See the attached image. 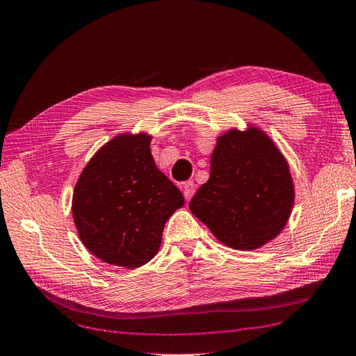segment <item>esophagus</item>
Instances as JSON below:
<instances>
[{
	"mask_svg": "<svg viewBox=\"0 0 356 356\" xmlns=\"http://www.w3.org/2000/svg\"><path fill=\"white\" fill-rule=\"evenodd\" d=\"M195 183L193 181H187V183L183 186V193H184V198L189 201L192 198L193 193H195Z\"/></svg>",
	"mask_w": 356,
	"mask_h": 356,
	"instance_id": "esophagus-1",
	"label": "esophagus"
}]
</instances>
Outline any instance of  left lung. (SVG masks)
Wrapping results in <instances>:
<instances>
[{"instance_id":"obj_1","label":"left lung","mask_w":356,"mask_h":356,"mask_svg":"<svg viewBox=\"0 0 356 356\" xmlns=\"http://www.w3.org/2000/svg\"><path fill=\"white\" fill-rule=\"evenodd\" d=\"M294 204L286 159L257 127L218 136L209 179L189 209L221 243L251 251L277 237Z\"/></svg>"}]
</instances>
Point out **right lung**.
Wrapping results in <instances>:
<instances>
[{"label": "right lung", "instance_id": "1", "mask_svg": "<svg viewBox=\"0 0 356 356\" xmlns=\"http://www.w3.org/2000/svg\"><path fill=\"white\" fill-rule=\"evenodd\" d=\"M147 133L115 136L74 187L72 218L86 250L105 264L138 268L156 256L165 221L184 204L161 172Z\"/></svg>", "mask_w": 356, "mask_h": 356}]
</instances>
